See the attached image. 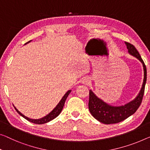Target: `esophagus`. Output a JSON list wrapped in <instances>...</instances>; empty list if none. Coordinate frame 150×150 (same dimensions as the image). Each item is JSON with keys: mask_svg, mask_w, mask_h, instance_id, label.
<instances>
[{"mask_svg": "<svg viewBox=\"0 0 150 150\" xmlns=\"http://www.w3.org/2000/svg\"><path fill=\"white\" fill-rule=\"evenodd\" d=\"M89 79H88V78H85V79H83V81H82V83L83 84H85V85H88V84H89Z\"/></svg>", "mask_w": 150, "mask_h": 150, "instance_id": "1", "label": "esophagus"}]
</instances>
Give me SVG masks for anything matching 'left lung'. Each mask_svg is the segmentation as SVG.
Segmentation results:
<instances>
[{
	"label": "left lung",
	"mask_w": 150,
	"mask_h": 150,
	"mask_svg": "<svg viewBox=\"0 0 150 150\" xmlns=\"http://www.w3.org/2000/svg\"><path fill=\"white\" fill-rule=\"evenodd\" d=\"M128 52L142 62L144 67V78L142 89L135 100L121 106H112L98 98L92 91L89 90V110L91 115L98 121L104 124H115L122 121L135 112L142 104L144 94L145 86L147 79V69L139 53L133 44L125 42Z\"/></svg>",
	"instance_id": "obj_1"
}]
</instances>
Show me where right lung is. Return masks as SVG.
<instances>
[{
    "instance_id": "obj_1",
    "label": "right lung",
    "mask_w": 150,
    "mask_h": 150,
    "mask_svg": "<svg viewBox=\"0 0 150 150\" xmlns=\"http://www.w3.org/2000/svg\"><path fill=\"white\" fill-rule=\"evenodd\" d=\"M27 42V43H28V42ZM71 90H69L64 95V96L62 97V98L61 99V101H60L59 103L58 104L57 106L55 107L54 109V110L52 112H51L49 113L48 115L46 116V117H44L43 118H40V119H31V118L26 117L25 116H24L23 115H22V114L17 109L15 108V110H16V111L17 112L19 113L20 115L21 116V117H23L24 118H25V119L28 120V121L32 122H33V123H34V124H38V125L46 123V122H48L49 121H50V120H53L54 118H55L56 117H58V116L60 115V113L61 112L62 108H63L64 102H65V101H66L67 98L68 97V96H69V93H71Z\"/></svg>"
}]
</instances>
